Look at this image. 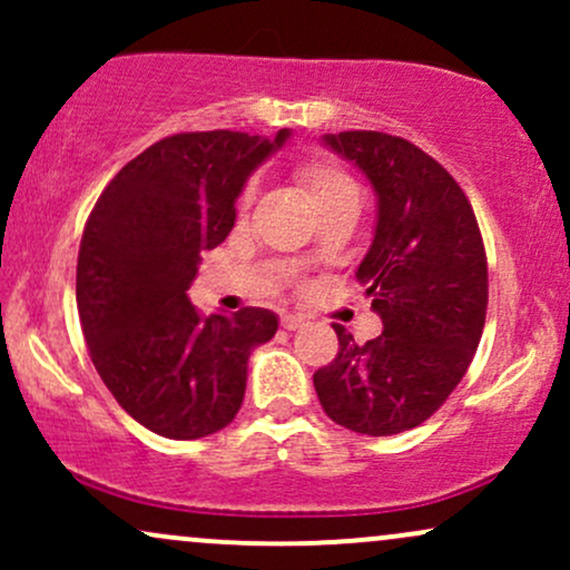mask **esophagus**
<instances>
[{"instance_id":"1","label":"esophagus","mask_w":570,"mask_h":570,"mask_svg":"<svg viewBox=\"0 0 570 570\" xmlns=\"http://www.w3.org/2000/svg\"><path fill=\"white\" fill-rule=\"evenodd\" d=\"M281 326L284 330H299V326H305V316H299V313H286V316H281Z\"/></svg>"}]
</instances>
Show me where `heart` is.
I'll return each instance as SVG.
<instances>
[{
    "mask_svg": "<svg viewBox=\"0 0 570 570\" xmlns=\"http://www.w3.org/2000/svg\"><path fill=\"white\" fill-rule=\"evenodd\" d=\"M297 179H299V185L305 187V193L311 195L313 206L316 208H322L324 203H330L335 198H343V195L356 193L351 176L345 171H340L337 166H332V163H326V160L303 163V166L297 168ZM252 198H254V187L248 185L244 189V195H240V206H248Z\"/></svg>",
    "mask_w": 570,
    "mask_h": 570,
    "instance_id": "b5f03b06",
    "label": "heart"
}]
</instances>
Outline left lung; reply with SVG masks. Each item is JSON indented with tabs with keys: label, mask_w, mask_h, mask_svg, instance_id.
<instances>
[{
	"label": "left lung",
	"mask_w": 570,
	"mask_h": 570,
	"mask_svg": "<svg viewBox=\"0 0 570 570\" xmlns=\"http://www.w3.org/2000/svg\"><path fill=\"white\" fill-rule=\"evenodd\" d=\"M377 195L375 238L358 265L383 335L340 351L313 375L340 426L391 436L421 426L466 375L488 311V259L463 189L431 155L381 130L326 134Z\"/></svg>",
	"instance_id": "obj_1"
}]
</instances>
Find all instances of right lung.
<instances>
[{"label": "right lung", "instance_id": "1", "mask_svg": "<svg viewBox=\"0 0 570 570\" xmlns=\"http://www.w3.org/2000/svg\"><path fill=\"white\" fill-rule=\"evenodd\" d=\"M289 139L198 130L155 141L96 200L77 257V311L104 385L144 429L200 440L233 421L248 353L278 316L244 307L203 316L187 299L200 254L235 225V200Z\"/></svg>", "mask_w": 570, "mask_h": 570}]
</instances>
